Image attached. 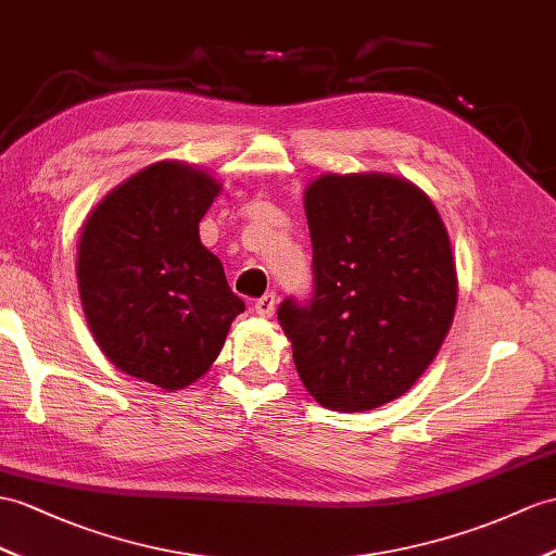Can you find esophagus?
Segmentation results:
<instances>
[{
  "instance_id": "esophagus-1",
  "label": "esophagus",
  "mask_w": 556,
  "mask_h": 556,
  "mask_svg": "<svg viewBox=\"0 0 556 556\" xmlns=\"http://www.w3.org/2000/svg\"><path fill=\"white\" fill-rule=\"evenodd\" d=\"M254 311L264 318H270L276 314V292H266L264 296H260L254 304Z\"/></svg>"
}]
</instances>
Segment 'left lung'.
Returning <instances> with one entry per match:
<instances>
[{
  "mask_svg": "<svg viewBox=\"0 0 556 556\" xmlns=\"http://www.w3.org/2000/svg\"><path fill=\"white\" fill-rule=\"evenodd\" d=\"M314 292L278 320L308 394L340 413L403 396L437 358L457 304L431 200L389 174H325L304 193Z\"/></svg>",
  "mask_w": 556,
  "mask_h": 556,
  "instance_id": "1",
  "label": "left lung"
}]
</instances>
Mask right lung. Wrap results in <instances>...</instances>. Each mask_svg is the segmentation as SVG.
<instances>
[{
  "mask_svg": "<svg viewBox=\"0 0 556 556\" xmlns=\"http://www.w3.org/2000/svg\"><path fill=\"white\" fill-rule=\"evenodd\" d=\"M219 188L207 172L155 162L108 193L79 236L93 340L122 372L162 389L205 375L245 311L198 233Z\"/></svg>",
  "mask_w": 556,
  "mask_h": 556,
  "instance_id": "add662e5",
  "label": "right lung"
}]
</instances>
